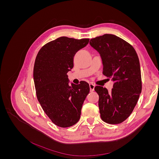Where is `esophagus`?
<instances>
[{"mask_svg": "<svg viewBox=\"0 0 159 159\" xmlns=\"http://www.w3.org/2000/svg\"><path fill=\"white\" fill-rule=\"evenodd\" d=\"M89 88H90V91H93L95 88V85H93V84H89Z\"/></svg>", "mask_w": 159, "mask_h": 159, "instance_id": "1", "label": "esophagus"}]
</instances>
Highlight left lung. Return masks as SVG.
<instances>
[{
  "label": "left lung",
  "instance_id": "1",
  "mask_svg": "<svg viewBox=\"0 0 159 159\" xmlns=\"http://www.w3.org/2000/svg\"><path fill=\"white\" fill-rule=\"evenodd\" d=\"M89 44L102 57L103 74L114 81L111 92L102 86L95 88L99 95L101 118L109 124L121 123L131 114L141 93L137 52L122 38L109 34L92 38Z\"/></svg>",
  "mask_w": 159,
  "mask_h": 159
}]
</instances>
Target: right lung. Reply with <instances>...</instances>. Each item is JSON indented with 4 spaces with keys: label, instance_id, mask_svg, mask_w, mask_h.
I'll return each instance as SVG.
<instances>
[{
    "label": "right lung",
    "instance_id": "add662e5",
    "mask_svg": "<svg viewBox=\"0 0 159 159\" xmlns=\"http://www.w3.org/2000/svg\"><path fill=\"white\" fill-rule=\"evenodd\" d=\"M89 40L60 37L47 43L36 56L33 76L37 98L48 117L58 127H69L78 123L89 92L85 81L70 85L67 75L73 68L76 52Z\"/></svg>",
    "mask_w": 159,
    "mask_h": 159
}]
</instances>
